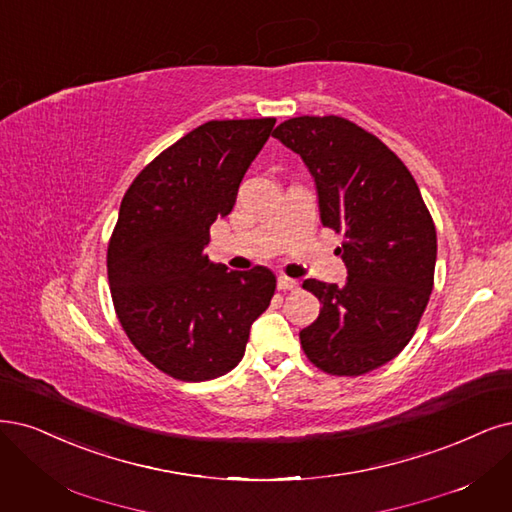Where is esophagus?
Segmentation results:
<instances>
[{
	"instance_id": "1",
	"label": "esophagus",
	"mask_w": 512,
	"mask_h": 512,
	"mask_svg": "<svg viewBox=\"0 0 512 512\" xmlns=\"http://www.w3.org/2000/svg\"><path fill=\"white\" fill-rule=\"evenodd\" d=\"M277 288L281 292H288V290H298V281L292 279V277H286V275H279L277 279Z\"/></svg>"
}]
</instances>
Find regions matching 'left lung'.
Masks as SVG:
<instances>
[{"label":"left lung","instance_id":"8db88e82","mask_svg":"<svg viewBox=\"0 0 512 512\" xmlns=\"http://www.w3.org/2000/svg\"><path fill=\"white\" fill-rule=\"evenodd\" d=\"M275 139L303 158L320 220L343 233L345 286L305 279L322 303L301 330L307 358L330 375L358 377L407 347L434 286L436 228L417 182L381 139L339 116H298Z\"/></svg>","mask_w":512,"mask_h":512}]
</instances>
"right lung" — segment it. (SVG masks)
I'll list each match as a JSON object with an SVG mask.
<instances>
[{
	"label": "right lung",
	"instance_id": "1",
	"mask_svg": "<svg viewBox=\"0 0 512 512\" xmlns=\"http://www.w3.org/2000/svg\"><path fill=\"white\" fill-rule=\"evenodd\" d=\"M273 127L275 118L209 120L158 154L120 203L108 248L116 315L139 354L180 381L233 370L271 305L273 271H228L205 248Z\"/></svg>",
	"mask_w": 512,
	"mask_h": 512
}]
</instances>
